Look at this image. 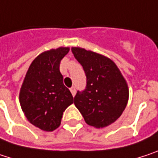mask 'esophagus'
I'll return each mask as SVG.
<instances>
[{
	"instance_id": "obj_1",
	"label": "esophagus",
	"mask_w": 158,
	"mask_h": 158,
	"mask_svg": "<svg viewBox=\"0 0 158 158\" xmlns=\"http://www.w3.org/2000/svg\"><path fill=\"white\" fill-rule=\"evenodd\" d=\"M70 91H71V93H72V94H73V96H74L75 95V94H76V89L74 86H72L71 88H70Z\"/></svg>"
}]
</instances>
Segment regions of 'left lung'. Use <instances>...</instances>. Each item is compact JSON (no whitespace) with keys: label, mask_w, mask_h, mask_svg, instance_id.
Here are the masks:
<instances>
[{"label":"left lung","mask_w":158,"mask_h":158,"mask_svg":"<svg viewBox=\"0 0 158 158\" xmlns=\"http://www.w3.org/2000/svg\"><path fill=\"white\" fill-rule=\"evenodd\" d=\"M72 52L86 76V86L77 91L74 105L85 123L100 128L120 117L128 101V87L119 69L107 57L78 47Z\"/></svg>","instance_id":"left-lung-1"}]
</instances>
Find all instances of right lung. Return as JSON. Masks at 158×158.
Returning <instances> with one entry per match:
<instances>
[{
  "label": "right lung",
  "instance_id": "right-lung-1",
  "mask_svg": "<svg viewBox=\"0 0 158 158\" xmlns=\"http://www.w3.org/2000/svg\"><path fill=\"white\" fill-rule=\"evenodd\" d=\"M69 48L50 50L37 56L30 65L20 92V104L30 123L44 131L57 128L65 109L73 103L64 85L61 60Z\"/></svg>",
  "mask_w": 158,
  "mask_h": 158
}]
</instances>
